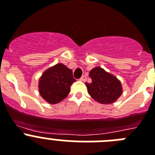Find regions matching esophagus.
Returning a JSON list of instances; mask_svg holds the SVG:
<instances>
[{"label":"esophagus","mask_w":155,"mask_h":155,"mask_svg":"<svg viewBox=\"0 0 155 155\" xmlns=\"http://www.w3.org/2000/svg\"><path fill=\"white\" fill-rule=\"evenodd\" d=\"M80 80L81 81H86V80H87L86 75H82V76H81V78H80Z\"/></svg>","instance_id":"esophagus-1"}]
</instances>
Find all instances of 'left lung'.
Masks as SVG:
<instances>
[{"label":"left lung","instance_id":"1","mask_svg":"<svg viewBox=\"0 0 155 155\" xmlns=\"http://www.w3.org/2000/svg\"><path fill=\"white\" fill-rule=\"evenodd\" d=\"M92 82L85 83L88 94L102 104H113L122 94L120 81L100 67L89 72Z\"/></svg>","mask_w":155,"mask_h":155}]
</instances>
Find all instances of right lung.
<instances>
[{
  "mask_svg": "<svg viewBox=\"0 0 155 155\" xmlns=\"http://www.w3.org/2000/svg\"><path fill=\"white\" fill-rule=\"evenodd\" d=\"M75 81L71 69L58 63L46 70L41 77L40 95L48 104H58L68 96L71 85Z\"/></svg>",
  "mask_w": 155,
  "mask_h": 155,
  "instance_id": "1",
  "label": "right lung"
}]
</instances>
